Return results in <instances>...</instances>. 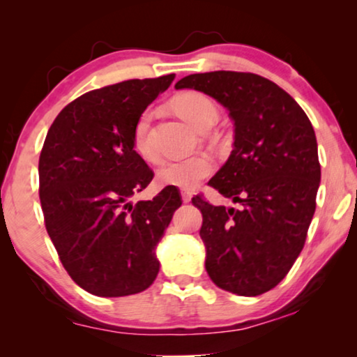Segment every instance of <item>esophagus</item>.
I'll list each match as a JSON object with an SVG mask.
<instances>
[{
  "instance_id": "esophagus-1",
  "label": "esophagus",
  "mask_w": 357,
  "mask_h": 357,
  "mask_svg": "<svg viewBox=\"0 0 357 357\" xmlns=\"http://www.w3.org/2000/svg\"><path fill=\"white\" fill-rule=\"evenodd\" d=\"M180 195H182V202L183 203H188L190 199H192V193L187 192V190H182V193H180Z\"/></svg>"
}]
</instances>
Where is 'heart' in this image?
Here are the masks:
<instances>
[{
    "label": "heart",
    "mask_w": 357,
    "mask_h": 357,
    "mask_svg": "<svg viewBox=\"0 0 357 357\" xmlns=\"http://www.w3.org/2000/svg\"><path fill=\"white\" fill-rule=\"evenodd\" d=\"M170 107L180 119H183L193 128L202 131L213 126L218 120V109L214 102L199 92H183L174 97ZM151 114L144 112L136 121L133 130V144L136 153L148 162H158V154L149 141ZM213 170V162L206 154H195L185 159L167 160L158 170V178L162 185L177 188H193Z\"/></svg>",
    "instance_id": "obj_1"
}]
</instances>
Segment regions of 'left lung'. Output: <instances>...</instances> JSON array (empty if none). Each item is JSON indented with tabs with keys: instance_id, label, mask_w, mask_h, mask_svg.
Segmentation results:
<instances>
[{
	"instance_id": "1",
	"label": "left lung",
	"mask_w": 357,
	"mask_h": 357,
	"mask_svg": "<svg viewBox=\"0 0 357 357\" xmlns=\"http://www.w3.org/2000/svg\"><path fill=\"white\" fill-rule=\"evenodd\" d=\"M175 89L216 99L234 121V149L208 185L241 208L192 203L203 214L204 266L214 284L260 296L289 273L315 213L320 164L314 126L275 82L253 73L190 75Z\"/></svg>"
}]
</instances>
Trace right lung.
<instances>
[{
  "instance_id": "add662e5",
  "label": "right lung",
  "mask_w": 357,
  "mask_h": 357,
  "mask_svg": "<svg viewBox=\"0 0 357 357\" xmlns=\"http://www.w3.org/2000/svg\"><path fill=\"white\" fill-rule=\"evenodd\" d=\"M175 75L130 79L87 92L53 121L38 160L45 227L82 289L138 294L159 273L155 248L182 198L175 187L133 204L154 174L135 151L133 130Z\"/></svg>"
}]
</instances>
